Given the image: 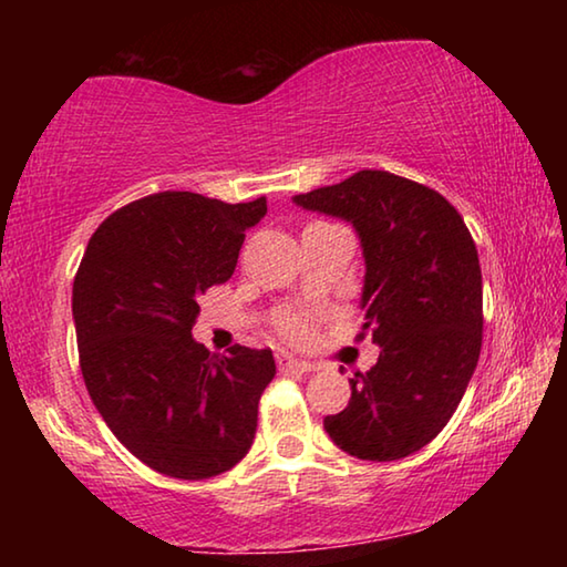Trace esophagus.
<instances>
[{
  "instance_id": "34e87169",
  "label": "esophagus",
  "mask_w": 567,
  "mask_h": 567,
  "mask_svg": "<svg viewBox=\"0 0 567 567\" xmlns=\"http://www.w3.org/2000/svg\"><path fill=\"white\" fill-rule=\"evenodd\" d=\"M277 364H280V370H285V372L287 370H295V372H315V370H318L312 362L295 360L287 352H277Z\"/></svg>"
}]
</instances>
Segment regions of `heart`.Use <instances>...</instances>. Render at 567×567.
Listing matches in <instances>:
<instances>
[{"mask_svg":"<svg viewBox=\"0 0 567 567\" xmlns=\"http://www.w3.org/2000/svg\"><path fill=\"white\" fill-rule=\"evenodd\" d=\"M277 330H280L285 338H290L295 342H307L315 334V328L307 315L302 312H285L277 320Z\"/></svg>","mask_w":567,"mask_h":567,"instance_id":"b5f03b06","label":"heart"}]
</instances>
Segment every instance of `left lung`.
<instances>
[{
    "mask_svg": "<svg viewBox=\"0 0 567 567\" xmlns=\"http://www.w3.org/2000/svg\"><path fill=\"white\" fill-rule=\"evenodd\" d=\"M305 209L348 219L364 252V324L380 344L352 398L324 417L332 443L360 460H400L453 417L483 348V275L457 209L420 182L360 169L297 195Z\"/></svg>",
    "mask_w": 567,
    "mask_h": 567,
    "instance_id": "left-lung-1",
    "label": "left lung"
}]
</instances>
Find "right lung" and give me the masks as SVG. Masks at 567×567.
<instances>
[{
	"label": "right lung",
	"mask_w": 567,
	"mask_h": 567,
	"mask_svg": "<svg viewBox=\"0 0 567 567\" xmlns=\"http://www.w3.org/2000/svg\"><path fill=\"white\" fill-rule=\"evenodd\" d=\"M265 213L267 197L157 192L112 213L84 249L72 287L84 385L114 437L162 475L215 477L252 447L272 352L215 354L192 324Z\"/></svg>",
	"instance_id": "obj_1"
}]
</instances>
